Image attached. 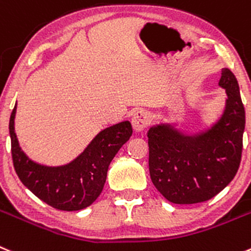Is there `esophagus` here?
Segmentation results:
<instances>
[{"mask_svg": "<svg viewBox=\"0 0 251 251\" xmlns=\"http://www.w3.org/2000/svg\"><path fill=\"white\" fill-rule=\"evenodd\" d=\"M150 123V115L149 112L145 111V110H140V111L135 112V115L132 116V120H131V124H132L133 130L136 132H141L145 128L147 127Z\"/></svg>", "mask_w": 251, "mask_h": 251, "instance_id": "34e87169", "label": "esophagus"}]
</instances>
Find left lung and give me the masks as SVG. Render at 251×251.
<instances>
[{
    "label": "left lung",
    "instance_id": "1",
    "mask_svg": "<svg viewBox=\"0 0 251 251\" xmlns=\"http://www.w3.org/2000/svg\"><path fill=\"white\" fill-rule=\"evenodd\" d=\"M219 86L226 89V107L210 127L183 133L171 124L150 127L149 167L152 183L175 204L205 202L231 182L243 151L245 110L235 75L222 70Z\"/></svg>",
    "mask_w": 251,
    "mask_h": 251
}]
</instances>
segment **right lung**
Returning <instances> with one entry per match:
<instances>
[{
	"label": "right lung",
	"instance_id": "1",
	"mask_svg": "<svg viewBox=\"0 0 251 251\" xmlns=\"http://www.w3.org/2000/svg\"><path fill=\"white\" fill-rule=\"evenodd\" d=\"M15 105L9 118V136L13 167L18 178L34 196L59 210H80L95 202L104 188L107 168L123 145L132 135L128 121L100 131L72 162L44 166L22 151L15 132Z\"/></svg>",
	"mask_w": 251,
	"mask_h": 251
}]
</instances>
